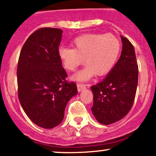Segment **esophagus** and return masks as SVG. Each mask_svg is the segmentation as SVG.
Instances as JSON below:
<instances>
[{"label":"esophagus","mask_w":156,"mask_h":156,"mask_svg":"<svg viewBox=\"0 0 156 156\" xmlns=\"http://www.w3.org/2000/svg\"><path fill=\"white\" fill-rule=\"evenodd\" d=\"M77 87H78V90L79 91V92H81L83 90L85 89L86 85L84 84H80V83H78V84H77Z\"/></svg>","instance_id":"esophagus-1"}]
</instances>
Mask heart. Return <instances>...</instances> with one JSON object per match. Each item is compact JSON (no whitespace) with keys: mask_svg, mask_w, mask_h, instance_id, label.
Wrapping results in <instances>:
<instances>
[{"mask_svg":"<svg viewBox=\"0 0 156 156\" xmlns=\"http://www.w3.org/2000/svg\"><path fill=\"white\" fill-rule=\"evenodd\" d=\"M74 48L61 47L58 55L67 70L75 71L84 63L87 65L74 75L77 81H87L95 74L103 75L113 69L120 56L122 44L112 34H87L74 39Z\"/></svg>","mask_w":156,"mask_h":156,"instance_id":"heart-1","label":"heart"}]
</instances>
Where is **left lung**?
<instances>
[{
	"instance_id": "1",
	"label": "left lung",
	"mask_w": 156,
	"mask_h": 156,
	"mask_svg": "<svg viewBox=\"0 0 156 156\" xmlns=\"http://www.w3.org/2000/svg\"><path fill=\"white\" fill-rule=\"evenodd\" d=\"M122 54L106 78L91 86L94 95L93 115L102 125H108L123 119L134 102L138 83L135 50L126 37L121 36Z\"/></svg>"
}]
</instances>
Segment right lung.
I'll return each instance as SVG.
<instances>
[{
	"label": "right lung",
	"instance_id": "add662e5",
	"mask_svg": "<svg viewBox=\"0 0 156 156\" xmlns=\"http://www.w3.org/2000/svg\"><path fill=\"white\" fill-rule=\"evenodd\" d=\"M62 30L41 28L25 42L18 61V97L30 120L46 129L62 122L65 108L78 93L76 84L68 82L58 55Z\"/></svg>",
	"mask_w": 156,
	"mask_h": 156
}]
</instances>
